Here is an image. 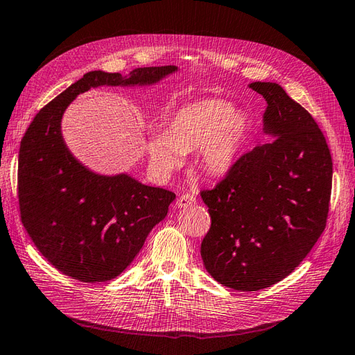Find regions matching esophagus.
<instances>
[{
    "mask_svg": "<svg viewBox=\"0 0 355 355\" xmlns=\"http://www.w3.org/2000/svg\"><path fill=\"white\" fill-rule=\"evenodd\" d=\"M196 204V198L190 193H183L177 199V207L178 208H187L190 205Z\"/></svg>",
    "mask_w": 355,
    "mask_h": 355,
    "instance_id": "1",
    "label": "esophagus"
}]
</instances>
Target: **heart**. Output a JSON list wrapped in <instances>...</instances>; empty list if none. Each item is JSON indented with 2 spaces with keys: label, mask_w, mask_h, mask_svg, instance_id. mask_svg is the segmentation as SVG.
Here are the masks:
<instances>
[{
  "label": "heart",
  "mask_w": 355,
  "mask_h": 355,
  "mask_svg": "<svg viewBox=\"0 0 355 355\" xmlns=\"http://www.w3.org/2000/svg\"><path fill=\"white\" fill-rule=\"evenodd\" d=\"M250 133V118L228 100H198L171 115L165 133L151 136V165L160 175H168L183 162V153L198 148L199 168L208 175L223 177L237 168Z\"/></svg>",
  "instance_id": "obj_1"
}]
</instances>
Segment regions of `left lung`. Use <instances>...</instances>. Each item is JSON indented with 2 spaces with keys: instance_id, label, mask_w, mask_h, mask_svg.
<instances>
[{
  "instance_id": "left-lung-1",
  "label": "left lung",
  "mask_w": 355,
  "mask_h": 355,
  "mask_svg": "<svg viewBox=\"0 0 355 355\" xmlns=\"http://www.w3.org/2000/svg\"><path fill=\"white\" fill-rule=\"evenodd\" d=\"M266 98L270 144L240 163L201 198L211 228L201 244L205 270L223 286L259 291L298 267L325 228L333 162L306 109L276 83H252Z\"/></svg>"
}]
</instances>
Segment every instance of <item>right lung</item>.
Masks as SVG:
<instances>
[{"instance_id": "add662e5", "label": "right lung", "mask_w": 355, "mask_h": 355, "mask_svg": "<svg viewBox=\"0 0 355 355\" xmlns=\"http://www.w3.org/2000/svg\"><path fill=\"white\" fill-rule=\"evenodd\" d=\"M177 66L138 67L129 75L88 71L34 116L21 141L17 196L35 248L66 276L85 284L120 276L165 219L175 193L129 174L102 175L70 153L61 133L66 109L97 87H148Z\"/></svg>"}]
</instances>
